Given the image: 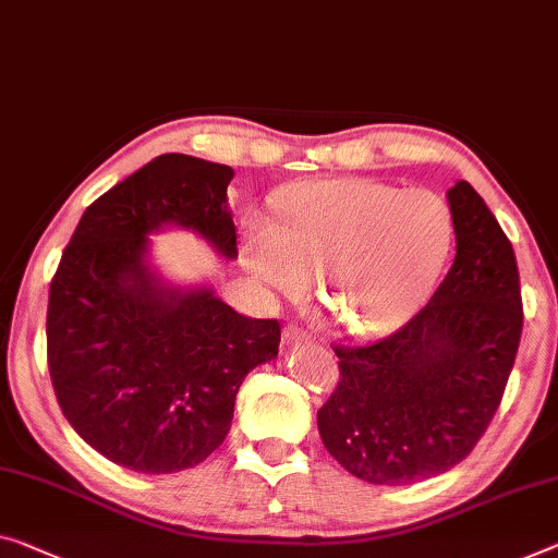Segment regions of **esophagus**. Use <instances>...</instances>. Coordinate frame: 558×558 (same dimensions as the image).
Instances as JSON below:
<instances>
[{
  "label": "esophagus",
  "instance_id": "esophagus-1",
  "mask_svg": "<svg viewBox=\"0 0 558 558\" xmlns=\"http://www.w3.org/2000/svg\"><path fill=\"white\" fill-rule=\"evenodd\" d=\"M284 341H287V344H294V341H308V333L302 327H299V324H287Z\"/></svg>",
  "mask_w": 558,
  "mask_h": 558
}]
</instances>
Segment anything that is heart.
<instances>
[{"mask_svg":"<svg viewBox=\"0 0 558 558\" xmlns=\"http://www.w3.org/2000/svg\"><path fill=\"white\" fill-rule=\"evenodd\" d=\"M279 209V227L252 225L246 264L284 294H299L308 274H319L322 302L354 337L404 327L451 254V209L432 190L316 179L291 186Z\"/></svg>","mask_w":558,"mask_h":558,"instance_id":"1","label":"heart"}]
</instances>
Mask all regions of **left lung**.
<instances>
[{
    "instance_id": "obj_1",
    "label": "left lung",
    "mask_w": 558,
    "mask_h": 558,
    "mask_svg": "<svg viewBox=\"0 0 558 558\" xmlns=\"http://www.w3.org/2000/svg\"><path fill=\"white\" fill-rule=\"evenodd\" d=\"M457 256L404 327L333 347L339 381L316 414L324 447L368 484L404 486L464 461L492 424L524 306L509 236L469 182L449 190Z\"/></svg>"
}]
</instances>
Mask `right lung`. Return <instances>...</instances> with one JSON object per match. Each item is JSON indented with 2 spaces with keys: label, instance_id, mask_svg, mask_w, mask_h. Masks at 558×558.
Listing matches in <instances>:
<instances>
[{
  "label": "right lung",
  "instance_id": "add662e5",
  "mask_svg": "<svg viewBox=\"0 0 558 558\" xmlns=\"http://www.w3.org/2000/svg\"><path fill=\"white\" fill-rule=\"evenodd\" d=\"M234 169L161 154L92 202L47 306V364L62 414L94 451L142 474H174L227 439L244 376L277 356V319H250L214 291L167 287L151 231L194 229L236 256L227 209Z\"/></svg>",
  "mask_w": 558,
  "mask_h": 558
}]
</instances>
